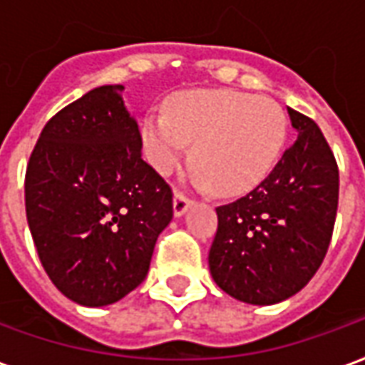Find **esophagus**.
I'll return each instance as SVG.
<instances>
[{"label":"esophagus","mask_w":365,"mask_h":365,"mask_svg":"<svg viewBox=\"0 0 365 365\" xmlns=\"http://www.w3.org/2000/svg\"><path fill=\"white\" fill-rule=\"evenodd\" d=\"M192 206V200L190 198H186L182 192H175L173 196V214L175 217H180V215H185V212Z\"/></svg>","instance_id":"34e87169"}]
</instances>
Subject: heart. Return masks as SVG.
Masks as SVG:
<instances>
[{
  "instance_id": "obj_1",
  "label": "heart",
  "mask_w": 365,
  "mask_h": 365,
  "mask_svg": "<svg viewBox=\"0 0 365 365\" xmlns=\"http://www.w3.org/2000/svg\"><path fill=\"white\" fill-rule=\"evenodd\" d=\"M288 134L282 106L267 97L233 89L186 91L169 101L167 113L143 116V155L161 175L192 161L202 185L222 196L249 192L272 171Z\"/></svg>"
}]
</instances>
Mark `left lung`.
<instances>
[{"label": "left lung", "instance_id": "8db88e82", "mask_svg": "<svg viewBox=\"0 0 365 365\" xmlns=\"http://www.w3.org/2000/svg\"><path fill=\"white\" fill-rule=\"evenodd\" d=\"M297 132L272 173L215 208L212 278L239 302L274 305L295 295L323 262L339 206V167L315 122L288 106Z\"/></svg>", "mask_w": 365, "mask_h": 365}]
</instances>
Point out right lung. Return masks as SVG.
I'll use <instances>...</instances> for the list:
<instances>
[{
	"label": "right lung",
	"instance_id": "1",
	"mask_svg": "<svg viewBox=\"0 0 365 365\" xmlns=\"http://www.w3.org/2000/svg\"><path fill=\"white\" fill-rule=\"evenodd\" d=\"M122 91L103 85L62 108L26 165V222L38 259L56 288L85 307L138 288L173 220L171 188L142 159Z\"/></svg>",
	"mask_w": 365,
	"mask_h": 365
}]
</instances>
